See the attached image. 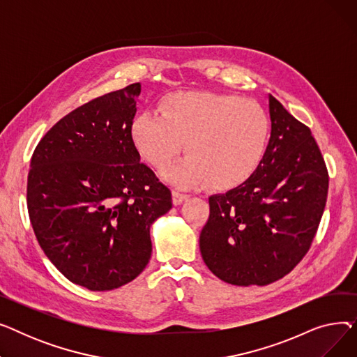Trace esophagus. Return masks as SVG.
<instances>
[{
  "instance_id": "obj_1",
  "label": "esophagus",
  "mask_w": 357,
  "mask_h": 357,
  "mask_svg": "<svg viewBox=\"0 0 357 357\" xmlns=\"http://www.w3.org/2000/svg\"><path fill=\"white\" fill-rule=\"evenodd\" d=\"M186 199H188V195H186V194H182L179 191H172V202H174V205H179V204H182Z\"/></svg>"
}]
</instances>
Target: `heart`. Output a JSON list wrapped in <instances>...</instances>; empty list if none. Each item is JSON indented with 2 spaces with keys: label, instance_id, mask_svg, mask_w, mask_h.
Returning <instances> with one entry per match:
<instances>
[{
  "label": "heart",
  "instance_id": "obj_1",
  "mask_svg": "<svg viewBox=\"0 0 357 357\" xmlns=\"http://www.w3.org/2000/svg\"><path fill=\"white\" fill-rule=\"evenodd\" d=\"M271 121L257 102L213 92H181L131 124L139 153L158 171L183 150L163 176L183 186L229 191L252 178L265 156Z\"/></svg>",
  "mask_w": 357,
  "mask_h": 357
}]
</instances>
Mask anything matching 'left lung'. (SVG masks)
Returning a JSON list of instances; mask_svg holds the SVG:
<instances>
[{
  "label": "left lung",
  "instance_id": "1",
  "mask_svg": "<svg viewBox=\"0 0 357 357\" xmlns=\"http://www.w3.org/2000/svg\"><path fill=\"white\" fill-rule=\"evenodd\" d=\"M272 131L257 171L211 195L199 234L208 269L231 285H268L288 275L311 248L321 221L328 172L311 130L269 96Z\"/></svg>",
  "mask_w": 357,
  "mask_h": 357
}]
</instances>
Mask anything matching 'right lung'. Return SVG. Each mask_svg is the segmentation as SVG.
Returning <instances> with one entry per match:
<instances>
[{
    "label": "right lung",
    "mask_w": 357,
    "mask_h": 357,
    "mask_svg": "<svg viewBox=\"0 0 357 357\" xmlns=\"http://www.w3.org/2000/svg\"><path fill=\"white\" fill-rule=\"evenodd\" d=\"M140 84L69 112L34 149L27 208L37 241L70 282L111 291L137 278L152 256L150 226L172 194L140 163L131 139Z\"/></svg>",
    "instance_id": "right-lung-1"
}]
</instances>
